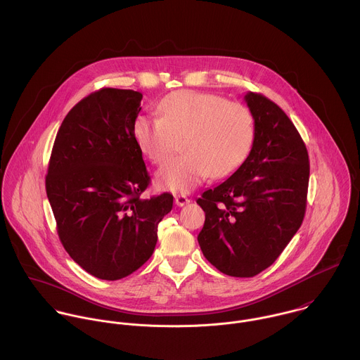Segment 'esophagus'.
Masks as SVG:
<instances>
[{"label":"esophagus","instance_id":"1","mask_svg":"<svg viewBox=\"0 0 360 360\" xmlns=\"http://www.w3.org/2000/svg\"><path fill=\"white\" fill-rule=\"evenodd\" d=\"M174 202H176V205L177 206L187 205V204L190 202V198H187V197L183 195V194H179V195L174 197Z\"/></svg>","mask_w":360,"mask_h":360}]
</instances>
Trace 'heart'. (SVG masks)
Here are the masks:
<instances>
[{"label": "heart", "instance_id": "b5f03b06", "mask_svg": "<svg viewBox=\"0 0 360 360\" xmlns=\"http://www.w3.org/2000/svg\"><path fill=\"white\" fill-rule=\"evenodd\" d=\"M159 112L160 117L140 116L133 133L141 151L156 165L166 163L181 141L184 153L158 173L166 190L188 193L209 174L226 177L252 148L255 120L244 103L183 90L165 97Z\"/></svg>", "mask_w": 360, "mask_h": 360}]
</instances>
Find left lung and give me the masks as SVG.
Listing matches in <instances>:
<instances>
[{"mask_svg":"<svg viewBox=\"0 0 360 360\" xmlns=\"http://www.w3.org/2000/svg\"><path fill=\"white\" fill-rule=\"evenodd\" d=\"M244 98L255 120L251 153L197 200L205 212L202 254L233 277H254L273 264L301 227L308 195V151L294 123L262 94Z\"/></svg>","mask_w":360,"mask_h":360,"instance_id":"1","label":"left lung"}]
</instances>
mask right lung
I'll return each instance as SVG.
<instances>
[{"label":"right lung","instance_id":"obj_1","mask_svg":"<svg viewBox=\"0 0 360 360\" xmlns=\"http://www.w3.org/2000/svg\"><path fill=\"white\" fill-rule=\"evenodd\" d=\"M143 94L101 89L76 103L52 147L46 190L59 240L91 276L120 280L154 252L158 224L173 206L143 198L151 177L133 127Z\"/></svg>","mask_w":360,"mask_h":360}]
</instances>
